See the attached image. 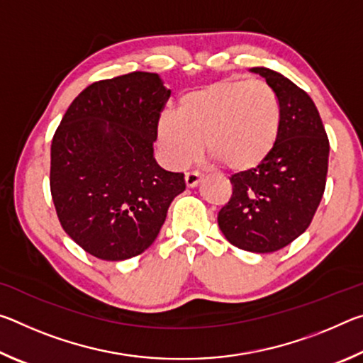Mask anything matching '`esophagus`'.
<instances>
[{
	"label": "esophagus",
	"instance_id": "esophagus-1",
	"mask_svg": "<svg viewBox=\"0 0 363 363\" xmlns=\"http://www.w3.org/2000/svg\"><path fill=\"white\" fill-rule=\"evenodd\" d=\"M200 179H201V176H200V173H196V171H189V173H186V184L190 189L199 186Z\"/></svg>",
	"mask_w": 363,
	"mask_h": 363
}]
</instances>
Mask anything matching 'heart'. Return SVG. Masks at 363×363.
Segmentation results:
<instances>
[{
    "label": "heart",
    "instance_id": "b5f03b06",
    "mask_svg": "<svg viewBox=\"0 0 363 363\" xmlns=\"http://www.w3.org/2000/svg\"><path fill=\"white\" fill-rule=\"evenodd\" d=\"M281 123L279 96L264 82L219 79L184 94L177 113L164 112L157 140L171 167H184L203 149L225 171L250 173L277 144Z\"/></svg>",
    "mask_w": 363,
    "mask_h": 363
}]
</instances>
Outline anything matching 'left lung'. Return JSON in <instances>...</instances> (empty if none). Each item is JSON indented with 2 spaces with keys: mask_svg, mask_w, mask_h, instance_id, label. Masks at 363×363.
I'll use <instances>...</instances> for the list:
<instances>
[{
  "mask_svg": "<svg viewBox=\"0 0 363 363\" xmlns=\"http://www.w3.org/2000/svg\"><path fill=\"white\" fill-rule=\"evenodd\" d=\"M277 93L281 123L266 162L230 177L232 196L218 214L219 229L233 247L272 253L298 238L325 192L330 143L314 101L280 73L255 67Z\"/></svg>",
  "mask_w": 363,
  "mask_h": 363,
  "instance_id": "8db88e82",
  "label": "left lung"
}]
</instances>
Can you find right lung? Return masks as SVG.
Returning <instances> with one entry per match:
<instances>
[{
	"label": "right lung",
	"instance_id": "1",
	"mask_svg": "<svg viewBox=\"0 0 363 363\" xmlns=\"http://www.w3.org/2000/svg\"><path fill=\"white\" fill-rule=\"evenodd\" d=\"M171 91L157 73L89 84L67 108L51 144V195L62 229L86 253L125 261L150 247L182 173L153 158Z\"/></svg>",
	"mask_w": 363,
	"mask_h": 363
}]
</instances>
